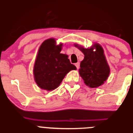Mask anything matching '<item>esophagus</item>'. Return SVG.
<instances>
[{
  "mask_svg": "<svg viewBox=\"0 0 133 133\" xmlns=\"http://www.w3.org/2000/svg\"><path fill=\"white\" fill-rule=\"evenodd\" d=\"M75 65H76V67L77 68V69H79V62L75 63Z\"/></svg>",
  "mask_w": 133,
  "mask_h": 133,
  "instance_id": "esophagus-1",
  "label": "esophagus"
}]
</instances>
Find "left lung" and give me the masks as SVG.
I'll return each mask as SVG.
<instances>
[{
    "label": "left lung",
    "mask_w": 133,
    "mask_h": 133,
    "mask_svg": "<svg viewBox=\"0 0 133 133\" xmlns=\"http://www.w3.org/2000/svg\"><path fill=\"white\" fill-rule=\"evenodd\" d=\"M84 54V58L80 63L79 74L86 86L97 88L103 85L110 74V67L105 57L104 49L98 43L90 48L74 44Z\"/></svg>",
    "instance_id": "1"
}]
</instances>
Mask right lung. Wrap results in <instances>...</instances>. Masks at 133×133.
I'll return each mask as SVG.
<instances>
[{
	"instance_id": "right-lung-1",
	"label": "right lung",
	"mask_w": 133,
	"mask_h": 133,
	"mask_svg": "<svg viewBox=\"0 0 133 133\" xmlns=\"http://www.w3.org/2000/svg\"><path fill=\"white\" fill-rule=\"evenodd\" d=\"M63 43L57 45L54 38L46 39L39 47L33 67V76L37 86L51 91L57 88L67 74L76 70L66 54H61Z\"/></svg>"
}]
</instances>
